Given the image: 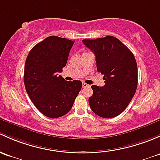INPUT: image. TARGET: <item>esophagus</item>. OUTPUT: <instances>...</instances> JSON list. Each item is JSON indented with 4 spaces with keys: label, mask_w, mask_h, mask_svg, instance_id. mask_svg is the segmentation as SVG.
<instances>
[{
    "label": "esophagus",
    "mask_w": 160,
    "mask_h": 160,
    "mask_svg": "<svg viewBox=\"0 0 160 160\" xmlns=\"http://www.w3.org/2000/svg\"><path fill=\"white\" fill-rule=\"evenodd\" d=\"M82 87H83V88H88V87H90V85L85 83V82H83V83H82Z\"/></svg>",
    "instance_id": "34e87169"
}]
</instances>
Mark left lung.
<instances>
[{
    "label": "left lung",
    "mask_w": 160,
    "mask_h": 160,
    "mask_svg": "<svg viewBox=\"0 0 160 160\" xmlns=\"http://www.w3.org/2000/svg\"><path fill=\"white\" fill-rule=\"evenodd\" d=\"M95 55L97 71L104 75L105 85H92L88 102L102 118L121 114L132 99L138 85V68L132 52L113 36L82 40Z\"/></svg>",
    "instance_id": "left-lung-1"
}]
</instances>
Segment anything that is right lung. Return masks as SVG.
Listing matches in <instances>:
<instances>
[{
  "label": "right lung",
  "instance_id": "1",
  "mask_svg": "<svg viewBox=\"0 0 160 160\" xmlns=\"http://www.w3.org/2000/svg\"><path fill=\"white\" fill-rule=\"evenodd\" d=\"M74 42L50 36L34 45L26 58V91L36 108L48 118L67 114L82 88L81 81L68 82L58 75L66 65Z\"/></svg>",
  "mask_w": 160,
  "mask_h": 160
}]
</instances>
